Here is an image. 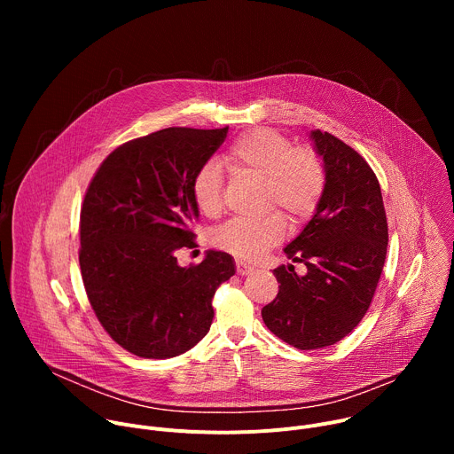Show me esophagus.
I'll list each match as a JSON object with an SVG mask.
<instances>
[{"label":"esophagus","instance_id":"34e87169","mask_svg":"<svg viewBox=\"0 0 454 454\" xmlns=\"http://www.w3.org/2000/svg\"><path fill=\"white\" fill-rule=\"evenodd\" d=\"M235 268H237V273H239V275H242V277L253 271V266H249L247 262L240 261V258H235Z\"/></svg>","mask_w":454,"mask_h":454}]
</instances>
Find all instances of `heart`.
<instances>
[{"label":"heart","mask_w":454,"mask_h":454,"mask_svg":"<svg viewBox=\"0 0 454 454\" xmlns=\"http://www.w3.org/2000/svg\"><path fill=\"white\" fill-rule=\"evenodd\" d=\"M224 161L237 174L264 179L266 208L282 211L291 224H303L316 214L327 177L323 161L312 149L293 147L286 135L273 129H251L230 145ZM190 192L203 215L221 214L223 176L214 161L196 170ZM286 231V217L273 212L262 219L226 223L214 233V242L240 258H256L278 244Z\"/></svg>","instance_id":"heart-1"}]
</instances>
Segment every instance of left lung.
Listing matches in <instances>:
<instances>
[{
  "label": "left lung",
  "mask_w": 454,
  "mask_h": 454,
  "mask_svg": "<svg viewBox=\"0 0 454 454\" xmlns=\"http://www.w3.org/2000/svg\"><path fill=\"white\" fill-rule=\"evenodd\" d=\"M325 167V190L312 219L284 249L294 264L273 271L277 298L262 309L266 327L282 341L314 350L350 334L377 289L387 246V223L379 181L350 145L310 131Z\"/></svg>",
  "instance_id": "8db88e82"
}]
</instances>
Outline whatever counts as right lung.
I'll list each match as a JSON object with an SVG mask.
<instances>
[{
	"mask_svg": "<svg viewBox=\"0 0 454 454\" xmlns=\"http://www.w3.org/2000/svg\"><path fill=\"white\" fill-rule=\"evenodd\" d=\"M228 127H168L116 147L95 172L81 210L79 264L104 331L145 359L198 345L214 319L212 298L235 275L231 254L210 249L181 268L200 210L190 183L223 145Z\"/></svg>",
	"mask_w": 454,
	"mask_h": 454,
	"instance_id": "add662e5",
	"label": "right lung"
}]
</instances>
